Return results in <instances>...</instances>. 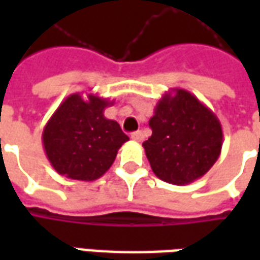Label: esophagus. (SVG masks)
Returning <instances> with one entry per match:
<instances>
[{"label": "esophagus", "mask_w": 260, "mask_h": 260, "mask_svg": "<svg viewBox=\"0 0 260 260\" xmlns=\"http://www.w3.org/2000/svg\"><path fill=\"white\" fill-rule=\"evenodd\" d=\"M131 138H132V141L142 142L143 141V134H142V131H136L134 134H131Z\"/></svg>", "instance_id": "esophagus-1"}]
</instances>
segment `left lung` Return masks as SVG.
<instances>
[{
	"label": "left lung",
	"mask_w": 260,
	"mask_h": 260,
	"mask_svg": "<svg viewBox=\"0 0 260 260\" xmlns=\"http://www.w3.org/2000/svg\"><path fill=\"white\" fill-rule=\"evenodd\" d=\"M152 136L143 149L157 178L174 185L199 180L217 161L221 124L210 108L184 89H170L149 119Z\"/></svg>",
	"instance_id": "obj_1"
}]
</instances>
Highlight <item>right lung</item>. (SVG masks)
I'll return each mask as SVG.
<instances>
[{"label":"right lung","mask_w":260,"mask_h":260,"mask_svg":"<svg viewBox=\"0 0 260 260\" xmlns=\"http://www.w3.org/2000/svg\"><path fill=\"white\" fill-rule=\"evenodd\" d=\"M114 100L87 93L69 94L43 129L44 152L59 175L94 181L106 174L129 138L117 121L104 117Z\"/></svg>","instance_id":"right-lung-1"}]
</instances>
